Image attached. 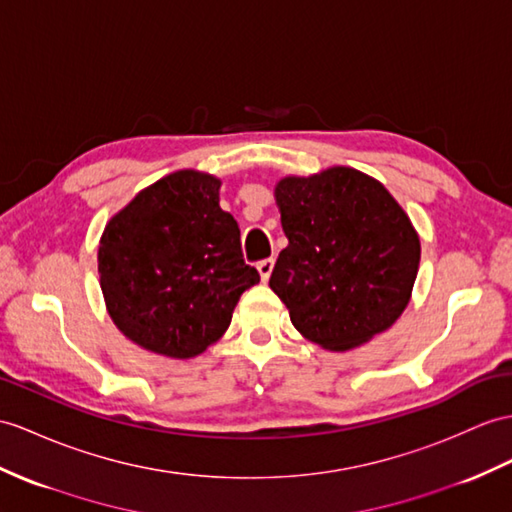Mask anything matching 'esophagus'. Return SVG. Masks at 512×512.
<instances>
[{"mask_svg":"<svg viewBox=\"0 0 512 512\" xmlns=\"http://www.w3.org/2000/svg\"><path fill=\"white\" fill-rule=\"evenodd\" d=\"M273 265H276V260H273V258L260 260V263L256 265V269H258V273H260V278H263V282H267V280H269L271 271H273Z\"/></svg>","mask_w":512,"mask_h":512,"instance_id":"34e87169","label":"esophagus"}]
</instances>
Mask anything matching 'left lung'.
<instances>
[{
	"label": "left lung",
	"instance_id": "8db88e82",
	"mask_svg": "<svg viewBox=\"0 0 512 512\" xmlns=\"http://www.w3.org/2000/svg\"><path fill=\"white\" fill-rule=\"evenodd\" d=\"M289 239L269 278L293 326L326 350L391 328L417 278L419 236L384 186L350 167L276 186Z\"/></svg>",
	"mask_w": 512,
	"mask_h": 512
}]
</instances>
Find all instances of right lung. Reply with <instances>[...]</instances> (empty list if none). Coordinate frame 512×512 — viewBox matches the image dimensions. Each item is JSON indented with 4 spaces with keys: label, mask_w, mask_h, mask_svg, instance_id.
Listing matches in <instances>:
<instances>
[{
    "label": "right lung",
    "mask_w": 512,
    "mask_h": 512,
    "mask_svg": "<svg viewBox=\"0 0 512 512\" xmlns=\"http://www.w3.org/2000/svg\"><path fill=\"white\" fill-rule=\"evenodd\" d=\"M219 186L208 173H171L112 217L99 241L108 313L149 352L202 354L228 330L241 293L260 282Z\"/></svg>",
    "instance_id": "add662e5"
}]
</instances>
